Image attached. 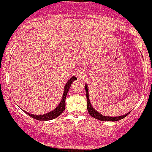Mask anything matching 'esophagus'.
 <instances>
[{
	"mask_svg": "<svg viewBox=\"0 0 152 152\" xmlns=\"http://www.w3.org/2000/svg\"><path fill=\"white\" fill-rule=\"evenodd\" d=\"M77 76H78V77H79V78H81V79H83V78L85 77L86 74L84 73L83 71H80L79 72H78Z\"/></svg>",
	"mask_w": 152,
	"mask_h": 152,
	"instance_id": "obj_1",
	"label": "esophagus"
}]
</instances>
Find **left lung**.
<instances>
[{"label": "left lung", "mask_w": 152, "mask_h": 152, "mask_svg": "<svg viewBox=\"0 0 152 152\" xmlns=\"http://www.w3.org/2000/svg\"><path fill=\"white\" fill-rule=\"evenodd\" d=\"M86 86V99H87V109H88V112L89 113V115L91 117H93L95 119L99 120V121H118L120 120L123 119V118H126L128 115H129L130 112L124 115H121V116H118V117H109V116H104V115H101L100 113H99L97 110L93 108L92 105L91 104V102L89 100V97H88V89L87 85H85Z\"/></svg>", "instance_id": "obj_1"}]
</instances>
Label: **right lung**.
Here are the masks:
<instances>
[{
  "mask_svg": "<svg viewBox=\"0 0 152 152\" xmlns=\"http://www.w3.org/2000/svg\"><path fill=\"white\" fill-rule=\"evenodd\" d=\"M77 80V78L75 76H73L72 77L70 78L68 80V82L66 83L65 87H64V94H63L62 99H61V103H59L58 106L55 108L54 110H52V112H49V113L44 114V115H34L32 114H29L28 112H25V113H26L27 115H29L30 117H31L34 119L37 120V121H50V120H53L55 118H58V116L61 115L63 113L64 110H65V106H66V94L68 93L69 89L70 86H71V84L72 83V82L74 80Z\"/></svg>",
  "mask_w": 152,
  "mask_h": 152,
  "instance_id": "add662e5",
  "label": "right lung"
}]
</instances>
